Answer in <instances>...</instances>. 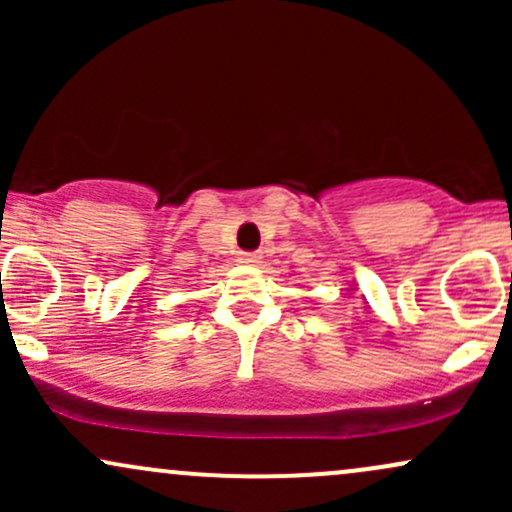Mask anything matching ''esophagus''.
Returning a JSON list of instances; mask_svg holds the SVG:
<instances>
[{
	"label": "esophagus",
	"instance_id": "obj_1",
	"mask_svg": "<svg viewBox=\"0 0 512 512\" xmlns=\"http://www.w3.org/2000/svg\"><path fill=\"white\" fill-rule=\"evenodd\" d=\"M238 262L240 264H250V267H252V264L262 262V255H260V252H243V255L238 257Z\"/></svg>",
	"mask_w": 512,
	"mask_h": 512
}]
</instances>
